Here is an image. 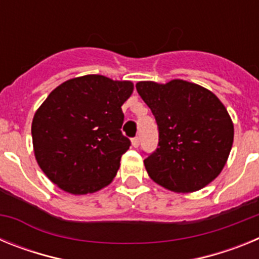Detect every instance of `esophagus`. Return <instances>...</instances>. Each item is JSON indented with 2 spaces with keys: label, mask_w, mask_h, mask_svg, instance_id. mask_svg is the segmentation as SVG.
<instances>
[{
  "label": "esophagus",
  "mask_w": 259,
  "mask_h": 259,
  "mask_svg": "<svg viewBox=\"0 0 259 259\" xmlns=\"http://www.w3.org/2000/svg\"><path fill=\"white\" fill-rule=\"evenodd\" d=\"M139 145H140V137H134V139H132V146H134V148H139Z\"/></svg>",
  "instance_id": "esophagus-1"
}]
</instances>
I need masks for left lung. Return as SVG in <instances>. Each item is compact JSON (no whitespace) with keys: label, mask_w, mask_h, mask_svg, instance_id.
<instances>
[{"label":"left lung","mask_w":259,"mask_h":259,"mask_svg":"<svg viewBox=\"0 0 259 259\" xmlns=\"http://www.w3.org/2000/svg\"><path fill=\"white\" fill-rule=\"evenodd\" d=\"M136 89L152 110L158 148L144 159L157 184L176 193L206 187L223 170L233 143V123L217 96L185 80L139 81Z\"/></svg>","instance_id":"left-lung-1"}]
</instances>
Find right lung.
<instances>
[{"instance_id":"add662e5","label":"right lung","mask_w":259,"mask_h":259,"mask_svg":"<svg viewBox=\"0 0 259 259\" xmlns=\"http://www.w3.org/2000/svg\"><path fill=\"white\" fill-rule=\"evenodd\" d=\"M134 84L102 75L74 77L57 87L32 120L36 161L72 194L100 191L115 178L131 141L122 134V105Z\"/></svg>"}]
</instances>
